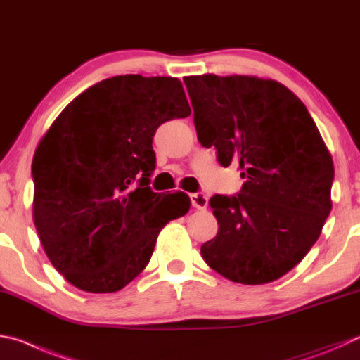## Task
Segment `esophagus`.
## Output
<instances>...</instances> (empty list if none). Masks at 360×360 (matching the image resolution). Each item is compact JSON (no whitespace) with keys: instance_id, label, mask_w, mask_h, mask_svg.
<instances>
[{"instance_id":"34e87169","label":"esophagus","mask_w":360,"mask_h":360,"mask_svg":"<svg viewBox=\"0 0 360 360\" xmlns=\"http://www.w3.org/2000/svg\"><path fill=\"white\" fill-rule=\"evenodd\" d=\"M191 201L195 209H206L207 207V197L202 192L191 193Z\"/></svg>"}]
</instances>
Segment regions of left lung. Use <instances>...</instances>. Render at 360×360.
Masks as SVG:
<instances>
[{
  "label": "left lung",
  "instance_id": "obj_1",
  "mask_svg": "<svg viewBox=\"0 0 360 360\" xmlns=\"http://www.w3.org/2000/svg\"><path fill=\"white\" fill-rule=\"evenodd\" d=\"M198 141L238 163V195L209 200L217 236L201 245L209 267L236 283L263 285L302 261L330 214L334 162L297 96L274 80L186 77Z\"/></svg>",
  "mask_w": 360,
  "mask_h": 360
}]
</instances>
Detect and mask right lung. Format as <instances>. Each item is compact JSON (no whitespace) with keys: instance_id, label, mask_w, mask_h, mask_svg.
Segmentation results:
<instances>
[{"instance_id":"obj_1","label":"right lung","mask_w":360,"mask_h":360,"mask_svg":"<svg viewBox=\"0 0 360 360\" xmlns=\"http://www.w3.org/2000/svg\"><path fill=\"white\" fill-rule=\"evenodd\" d=\"M178 78L117 75L77 96L32 159V219L55 269L88 292H115L145 269L159 233L188 212L184 192L149 187L153 136L191 115Z\"/></svg>"}]
</instances>
